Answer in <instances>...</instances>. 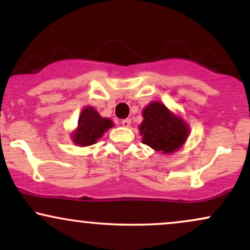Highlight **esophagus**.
<instances>
[{
  "label": "esophagus",
  "instance_id": "1",
  "mask_svg": "<svg viewBox=\"0 0 250 250\" xmlns=\"http://www.w3.org/2000/svg\"><path fill=\"white\" fill-rule=\"evenodd\" d=\"M130 123H131V121H130V119H125V120H122V125L123 127H129V125H130Z\"/></svg>",
  "mask_w": 250,
  "mask_h": 250
}]
</instances>
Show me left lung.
<instances>
[{
  "mask_svg": "<svg viewBox=\"0 0 250 250\" xmlns=\"http://www.w3.org/2000/svg\"><path fill=\"white\" fill-rule=\"evenodd\" d=\"M142 115L143 122L140 125L142 143L163 154L174 153L185 143L188 136L187 125L161 102H151Z\"/></svg>",
  "mask_w": 250,
  "mask_h": 250,
  "instance_id": "8db88e82",
  "label": "left lung"
}]
</instances>
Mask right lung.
Returning <instances> with one entry per match:
<instances>
[{
  "mask_svg": "<svg viewBox=\"0 0 250 250\" xmlns=\"http://www.w3.org/2000/svg\"><path fill=\"white\" fill-rule=\"evenodd\" d=\"M111 127L113 122L110 120L103 119L93 107H88L80 115L79 127L73 135V141L82 147L94 145Z\"/></svg>",
  "mask_w": 250,
  "mask_h": 250,
  "instance_id": "obj_1",
  "label": "right lung"
}]
</instances>
